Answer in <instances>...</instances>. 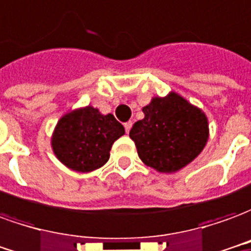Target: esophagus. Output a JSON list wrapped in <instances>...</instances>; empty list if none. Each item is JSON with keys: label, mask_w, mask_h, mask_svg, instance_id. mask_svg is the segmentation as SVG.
I'll use <instances>...</instances> for the list:
<instances>
[{"label": "esophagus", "mask_w": 251, "mask_h": 251, "mask_svg": "<svg viewBox=\"0 0 251 251\" xmlns=\"http://www.w3.org/2000/svg\"><path fill=\"white\" fill-rule=\"evenodd\" d=\"M132 127V122H127L124 123V128H126V132H129V129Z\"/></svg>", "instance_id": "obj_1"}]
</instances>
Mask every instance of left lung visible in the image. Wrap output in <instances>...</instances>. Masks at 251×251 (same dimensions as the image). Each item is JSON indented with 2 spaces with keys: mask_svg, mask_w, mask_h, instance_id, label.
Segmentation results:
<instances>
[{
  "mask_svg": "<svg viewBox=\"0 0 251 251\" xmlns=\"http://www.w3.org/2000/svg\"><path fill=\"white\" fill-rule=\"evenodd\" d=\"M145 119L129 131L142 162L159 173H176L195 159L209 138L205 113L170 92L143 106Z\"/></svg>",
  "mask_w": 251,
  "mask_h": 251,
  "instance_id": "obj_1",
  "label": "left lung"
}]
</instances>
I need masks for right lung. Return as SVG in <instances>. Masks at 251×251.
<instances>
[{"mask_svg":"<svg viewBox=\"0 0 251 251\" xmlns=\"http://www.w3.org/2000/svg\"><path fill=\"white\" fill-rule=\"evenodd\" d=\"M124 132L112 113L102 115L88 105L60 117L51 136V147L65 166L89 173L108 162L112 145Z\"/></svg>","mask_w":251,"mask_h":251,"instance_id":"add662e5","label":"right lung"}]
</instances>
